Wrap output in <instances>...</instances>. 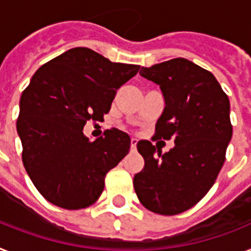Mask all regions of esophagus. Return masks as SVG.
<instances>
[{
	"label": "esophagus",
	"mask_w": 251,
	"mask_h": 251,
	"mask_svg": "<svg viewBox=\"0 0 251 251\" xmlns=\"http://www.w3.org/2000/svg\"><path fill=\"white\" fill-rule=\"evenodd\" d=\"M136 146H137V138L132 137L130 138V150L132 151L136 150Z\"/></svg>",
	"instance_id": "esophagus-1"
}]
</instances>
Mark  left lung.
Masks as SVG:
<instances>
[{"instance_id": "1", "label": "left lung", "mask_w": 251, "mask_h": 251, "mask_svg": "<svg viewBox=\"0 0 251 251\" xmlns=\"http://www.w3.org/2000/svg\"><path fill=\"white\" fill-rule=\"evenodd\" d=\"M159 84L165 100L152 141L173 140L161 154L158 145L140 141L144 169L134 176L138 200L150 212L176 215L198 204L214 185L232 137L228 96L210 72L177 57L141 68Z\"/></svg>"}]
</instances>
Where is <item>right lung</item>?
<instances>
[{"label": "right lung", "instance_id": "right-lung-1", "mask_svg": "<svg viewBox=\"0 0 251 251\" xmlns=\"http://www.w3.org/2000/svg\"><path fill=\"white\" fill-rule=\"evenodd\" d=\"M140 65L111 63L87 47L68 50L37 70L20 97L16 129L23 164L51 204L76 210L100 198L105 176L129 152L130 138L113 128L91 141L88 121H103L117 90Z\"/></svg>", "mask_w": 251, "mask_h": 251}]
</instances>
